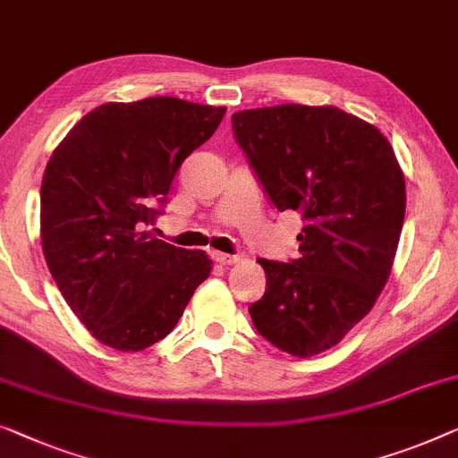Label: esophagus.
<instances>
[{"label": "esophagus", "mask_w": 458, "mask_h": 458, "mask_svg": "<svg viewBox=\"0 0 458 458\" xmlns=\"http://www.w3.org/2000/svg\"><path fill=\"white\" fill-rule=\"evenodd\" d=\"M211 257H214L216 263L224 265V267H228V265H234V263L241 261V257H238V255H226V252H214Z\"/></svg>", "instance_id": "esophagus-1"}]
</instances>
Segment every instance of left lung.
Returning <instances> with one entry per match:
<instances>
[{
  "label": "left lung",
  "mask_w": 458,
  "mask_h": 458,
  "mask_svg": "<svg viewBox=\"0 0 458 458\" xmlns=\"http://www.w3.org/2000/svg\"><path fill=\"white\" fill-rule=\"evenodd\" d=\"M269 201L302 217L300 257L257 259L267 288L249 306L261 335L292 356L337 345L391 276L405 179L391 143L337 106L279 105L232 114Z\"/></svg>",
  "instance_id": "obj_1"
}]
</instances>
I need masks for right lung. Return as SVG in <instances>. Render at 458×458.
Listing matches in <instances>:
<instances>
[{
    "mask_svg": "<svg viewBox=\"0 0 458 458\" xmlns=\"http://www.w3.org/2000/svg\"><path fill=\"white\" fill-rule=\"evenodd\" d=\"M226 108L173 97L106 102L55 148L40 241L65 302L102 344L141 352L174 329L211 259L149 236L176 170Z\"/></svg>",
    "mask_w": 458,
    "mask_h": 458,
    "instance_id": "obj_1",
    "label": "right lung"
}]
</instances>
